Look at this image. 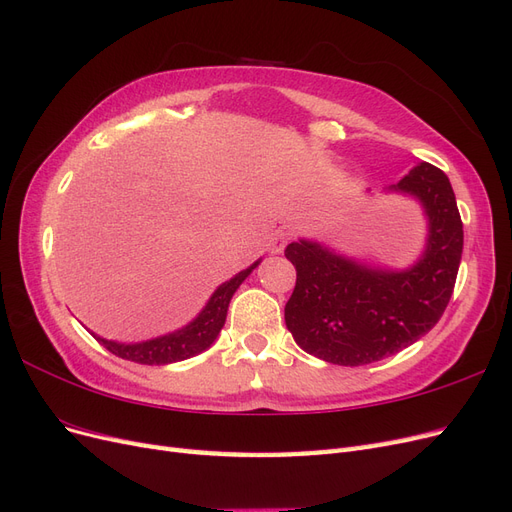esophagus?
I'll list each match as a JSON object with an SVG mask.
<instances>
[{"instance_id": "obj_1", "label": "esophagus", "mask_w": 512, "mask_h": 512, "mask_svg": "<svg viewBox=\"0 0 512 512\" xmlns=\"http://www.w3.org/2000/svg\"><path fill=\"white\" fill-rule=\"evenodd\" d=\"M288 239H290V232L288 230H277L275 237L271 239V254H282Z\"/></svg>"}]
</instances>
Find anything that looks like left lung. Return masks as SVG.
Instances as JSON below:
<instances>
[{
    "label": "left lung",
    "mask_w": 512,
    "mask_h": 512,
    "mask_svg": "<svg viewBox=\"0 0 512 512\" xmlns=\"http://www.w3.org/2000/svg\"><path fill=\"white\" fill-rule=\"evenodd\" d=\"M384 192L414 198L427 220L425 247L410 267L371 265L314 239L286 247L297 269L286 327L307 354L333 365L376 363L412 346L436 327L455 288L463 224L451 181L421 162Z\"/></svg>",
    "instance_id": "1"
}]
</instances>
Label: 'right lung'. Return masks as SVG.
<instances>
[{
  "label": "right lung",
  "instance_id": "right-lung-1",
  "mask_svg": "<svg viewBox=\"0 0 512 512\" xmlns=\"http://www.w3.org/2000/svg\"><path fill=\"white\" fill-rule=\"evenodd\" d=\"M260 262H262V258H258L254 265L239 271L235 277H230L228 282L215 288V292L211 294L205 307L200 309L198 316L192 322L185 324V327H181L173 333L147 339V342H134V344L115 342V339H106L96 333H91V335H94L108 352H113V354L121 356V359L134 361V363L168 365V363L190 359V356L205 352L215 342V339H218L224 322H226L232 294L237 292V288L245 282V277L250 275L260 265Z\"/></svg>",
  "mask_w": 512,
  "mask_h": 512
}]
</instances>
